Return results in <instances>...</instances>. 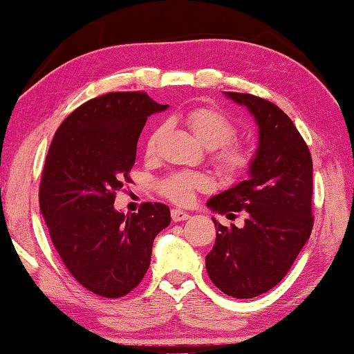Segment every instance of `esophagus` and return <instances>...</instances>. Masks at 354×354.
<instances>
[{
  "instance_id": "obj_1",
  "label": "esophagus",
  "mask_w": 354,
  "mask_h": 354,
  "mask_svg": "<svg viewBox=\"0 0 354 354\" xmlns=\"http://www.w3.org/2000/svg\"><path fill=\"white\" fill-rule=\"evenodd\" d=\"M190 214H187L185 211H181V209H173L171 211V220L173 221H184L189 220Z\"/></svg>"
}]
</instances>
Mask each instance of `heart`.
I'll return each instance as SVG.
<instances>
[{"label": "heart", "instance_id": "b5f03b06", "mask_svg": "<svg viewBox=\"0 0 354 354\" xmlns=\"http://www.w3.org/2000/svg\"><path fill=\"white\" fill-rule=\"evenodd\" d=\"M185 123L189 124L192 133L201 145L214 149V164L221 175L226 178H237L248 170L251 160H253V153L247 147L230 142L236 136V128L223 113L209 109V107H198L185 115ZM160 133H162V128H158L148 137V154L154 153ZM207 185V178L201 173L176 171L160 183V192L178 205H185L192 201L196 190H205Z\"/></svg>", "mask_w": 354, "mask_h": 354}]
</instances>
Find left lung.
<instances>
[{"instance_id": "left-lung-1", "label": "left lung", "mask_w": 354, "mask_h": 354, "mask_svg": "<svg viewBox=\"0 0 354 354\" xmlns=\"http://www.w3.org/2000/svg\"><path fill=\"white\" fill-rule=\"evenodd\" d=\"M225 97L247 107L259 139L248 178L206 203L227 218L247 212L242 227L223 226L212 217L217 239L206 256V270L226 295L253 298L286 277L313 231V158L277 104L250 93L225 92Z\"/></svg>"}]
</instances>
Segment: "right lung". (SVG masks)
<instances>
[{
    "mask_svg": "<svg viewBox=\"0 0 354 354\" xmlns=\"http://www.w3.org/2000/svg\"><path fill=\"white\" fill-rule=\"evenodd\" d=\"M167 107L145 92L106 93L71 112L48 149L41 215L65 267L97 295L118 298L139 286L154 237L170 225L162 203H143L137 214L113 207L147 118Z\"/></svg>",
    "mask_w": 354,
    "mask_h": 354,
    "instance_id": "1",
    "label": "right lung"
}]
</instances>
